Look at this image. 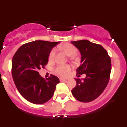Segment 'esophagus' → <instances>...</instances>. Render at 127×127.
Segmentation results:
<instances>
[{
    "mask_svg": "<svg viewBox=\"0 0 127 127\" xmlns=\"http://www.w3.org/2000/svg\"><path fill=\"white\" fill-rule=\"evenodd\" d=\"M60 81H67V79H65V78H63V77H60Z\"/></svg>",
    "mask_w": 127,
    "mask_h": 127,
    "instance_id": "34e87169",
    "label": "esophagus"
}]
</instances>
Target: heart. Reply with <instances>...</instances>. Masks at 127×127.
<instances>
[{"label": "heart", "mask_w": 127, "mask_h": 127, "mask_svg": "<svg viewBox=\"0 0 127 127\" xmlns=\"http://www.w3.org/2000/svg\"><path fill=\"white\" fill-rule=\"evenodd\" d=\"M63 51H64L66 53L67 55L72 57L77 53V48L74 45L69 43H65L62 44L60 46ZM56 50L53 49L50 53L49 55V58L50 60H53L55 56ZM70 70V67L68 65H59L55 68V72L57 74L61 76H65L67 73Z\"/></svg>", "instance_id": "obj_1"}]
</instances>
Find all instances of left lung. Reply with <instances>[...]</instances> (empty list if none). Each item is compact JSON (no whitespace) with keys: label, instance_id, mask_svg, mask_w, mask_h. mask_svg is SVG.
<instances>
[{"label":"left lung","instance_id":"1","mask_svg":"<svg viewBox=\"0 0 127 127\" xmlns=\"http://www.w3.org/2000/svg\"><path fill=\"white\" fill-rule=\"evenodd\" d=\"M81 54V65L77 76L85 74L84 79H75L76 85L71 90L76 99L83 102L92 101L104 92L109 80L111 62L107 51L88 40L71 41Z\"/></svg>","mask_w":127,"mask_h":127}]
</instances>
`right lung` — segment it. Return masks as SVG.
Listing matches in <instances>:
<instances>
[{
	"label": "right lung",
	"instance_id": "obj_1",
	"mask_svg": "<svg viewBox=\"0 0 127 127\" xmlns=\"http://www.w3.org/2000/svg\"><path fill=\"white\" fill-rule=\"evenodd\" d=\"M59 42L35 41L19 48L12 60V76L18 90L27 101L35 104L48 102L53 95L57 76L44 79L38 70L44 67L52 48Z\"/></svg>",
	"mask_w": 127,
	"mask_h": 127
}]
</instances>
